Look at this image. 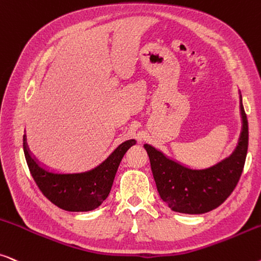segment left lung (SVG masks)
Listing matches in <instances>:
<instances>
[{
	"label": "left lung",
	"instance_id": "left-lung-1",
	"mask_svg": "<svg viewBox=\"0 0 261 261\" xmlns=\"http://www.w3.org/2000/svg\"><path fill=\"white\" fill-rule=\"evenodd\" d=\"M242 132L230 157L204 170H193L169 160L150 145L146 148L161 198L172 211L200 215L224 202L241 177L248 148V121L240 99Z\"/></svg>",
	"mask_w": 261,
	"mask_h": 261
}]
</instances>
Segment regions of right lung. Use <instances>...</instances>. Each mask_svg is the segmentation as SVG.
Instances as JSON below:
<instances>
[{"mask_svg": "<svg viewBox=\"0 0 261 261\" xmlns=\"http://www.w3.org/2000/svg\"><path fill=\"white\" fill-rule=\"evenodd\" d=\"M134 144L133 139L124 141L99 167L81 174H54L40 168L27 150L25 138L23 153L36 185L54 205L66 211L84 212L97 208L108 198L118 165Z\"/></svg>", "mask_w": 261, "mask_h": 261, "instance_id": "right-lung-1", "label": "right lung"}]
</instances>
